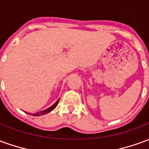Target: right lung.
I'll use <instances>...</instances> for the list:
<instances>
[{"instance_id":"right-lung-1","label":"right lung","mask_w":149,"mask_h":149,"mask_svg":"<svg viewBox=\"0 0 149 149\" xmlns=\"http://www.w3.org/2000/svg\"><path fill=\"white\" fill-rule=\"evenodd\" d=\"M59 100H60V99H58V100L56 101L55 103L52 104V106H50L49 108H48L47 109L43 110V111H40V112H37L36 114H32V115H33V116H42V115H45V114H47V113H49V112H50L51 111H52V110L54 109L56 107V105L58 104ZM27 113H28V114H31V113H29V112H27Z\"/></svg>"}]
</instances>
